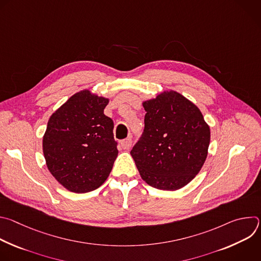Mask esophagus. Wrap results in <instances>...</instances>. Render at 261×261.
I'll return each mask as SVG.
<instances>
[{
  "label": "esophagus",
  "instance_id": "obj_1",
  "mask_svg": "<svg viewBox=\"0 0 261 261\" xmlns=\"http://www.w3.org/2000/svg\"><path fill=\"white\" fill-rule=\"evenodd\" d=\"M131 144H132V139L130 137H128V138H126V139L121 141V145H122V147L124 148V150H128V148L131 146Z\"/></svg>",
  "mask_w": 261,
  "mask_h": 261
}]
</instances>
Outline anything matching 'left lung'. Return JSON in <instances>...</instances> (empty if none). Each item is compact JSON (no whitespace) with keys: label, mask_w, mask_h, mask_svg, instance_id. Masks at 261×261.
Listing matches in <instances>:
<instances>
[{"label":"left lung","mask_w":261,"mask_h":261,"mask_svg":"<svg viewBox=\"0 0 261 261\" xmlns=\"http://www.w3.org/2000/svg\"><path fill=\"white\" fill-rule=\"evenodd\" d=\"M144 129L131 151L142 179L160 190H177L200 171L211 131L199 108L174 92L142 103Z\"/></svg>","instance_id":"1"}]
</instances>
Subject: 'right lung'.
Masks as SVG:
<instances>
[{
	"label": "right lung",
	"instance_id": "right-lung-1",
	"mask_svg": "<svg viewBox=\"0 0 261 261\" xmlns=\"http://www.w3.org/2000/svg\"><path fill=\"white\" fill-rule=\"evenodd\" d=\"M107 104L108 99L81 91L48 120L42 143L46 165L71 192L99 188L118 157L114 122L104 115Z\"/></svg>",
	"mask_w": 261,
	"mask_h": 261
}]
</instances>
